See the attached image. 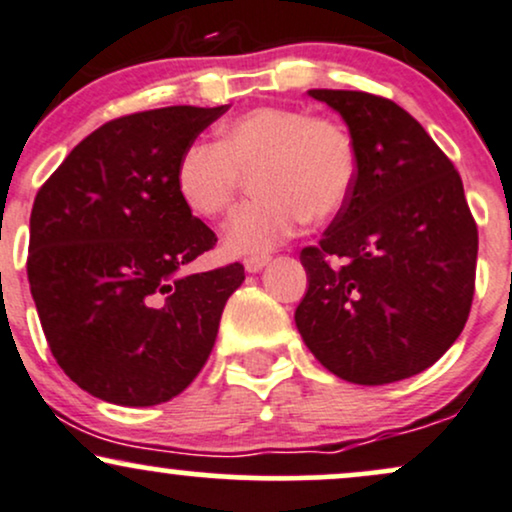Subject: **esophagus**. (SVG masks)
<instances>
[{
    "label": "esophagus",
    "mask_w": 512,
    "mask_h": 512,
    "mask_svg": "<svg viewBox=\"0 0 512 512\" xmlns=\"http://www.w3.org/2000/svg\"><path fill=\"white\" fill-rule=\"evenodd\" d=\"M268 261H270V256H266V254H261V256H246V258H244L246 273H258V270H263V268L268 266Z\"/></svg>",
    "instance_id": "obj_1"
}]
</instances>
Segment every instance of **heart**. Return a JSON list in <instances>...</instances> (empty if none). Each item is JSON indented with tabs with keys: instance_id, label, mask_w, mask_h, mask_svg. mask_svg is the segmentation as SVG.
Returning <instances> with one entry per match:
<instances>
[{
	"instance_id": "1",
	"label": "heart",
	"mask_w": 512,
	"mask_h": 512,
	"mask_svg": "<svg viewBox=\"0 0 512 512\" xmlns=\"http://www.w3.org/2000/svg\"><path fill=\"white\" fill-rule=\"evenodd\" d=\"M242 179L246 203L227 222L230 254H263L297 234L306 218L345 210L359 179L357 143L345 124L299 107H254L218 129V143H191L174 167V189L191 215L218 220L234 206Z\"/></svg>"
}]
</instances>
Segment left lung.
Listing matches in <instances>:
<instances>
[{"label":"left lung","mask_w":512,"mask_h":512,"mask_svg":"<svg viewBox=\"0 0 512 512\" xmlns=\"http://www.w3.org/2000/svg\"><path fill=\"white\" fill-rule=\"evenodd\" d=\"M345 119L359 179L321 242L302 249L309 290L294 323L330 374L383 386L422 374L465 328L477 222L462 179L424 126L362 90H309Z\"/></svg>","instance_id":"obj_1"}]
</instances>
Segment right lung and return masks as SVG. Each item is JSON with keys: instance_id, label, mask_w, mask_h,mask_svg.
Listing matches in <instances>:
<instances>
[{"instance_id": "right-lung-1", "label": "right lung", "mask_w": 512, "mask_h": 512, "mask_svg": "<svg viewBox=\"0 0 512 512\" xmlns=\"http://www.w3.org/2000/svg\"><path fill=\"white\" fill-rule=\"evenodd\" d=\"M230 105L126 114L102 124L40 186L28 282L62 371L124 407L172 400L203 369L242 263L182 275L218 237L174 189V167Z\"/></svg>"}]
</instances>
